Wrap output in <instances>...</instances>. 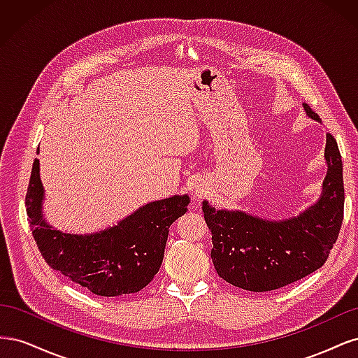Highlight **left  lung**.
Segmentation results:
<instances>
[{"label":"left lung","mask_w":358,"mask_h":358,"mask_svg":"<svg viewBox=\"0 0 358 358\" xmlns=\"http://www.w3.org/2000/svg\"><path fill=\"white\" fill-rule=\"evenodd\" d=\"M313 121L321 117L303 103ZM327 175L320 199L306 210L272 221L243 210L215 209L203 201L204 221L212 233V262L227 282L248 291L282 288L310 275L327 262L343 220V175L338 143L326 137Z\"/></svg>","instance_id":"left-lung-1"}]
</instances>
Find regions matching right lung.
Segmentation results:
<instances>
[{
	"label": "right lung",
	"instance_id": "1",
	"mask_svg": "<svg viewBox=\"0 0 358 358\" xmlns=\"http://www.w3.org/2000/svg\"><path fill=\"white\" fill-rule=\"evenodd\" d=\"M43 200L45 188L36 158L25 206L43 258L94 294L115 297L143 289L154 279L164 257L169 227L188 210L191 199L183 194L149 201L116 225L86 234L53 229L43 215Z\"/></svg>",
	"mask_w": 358,
	"mask_h": 358
}]
</instances>
